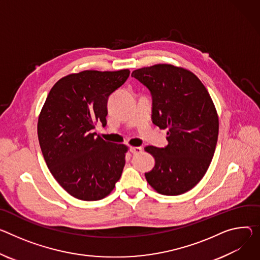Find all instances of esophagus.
Wrapping results in <instances>:
<instances>
[{"label":"esophagus","mask_w":260,"mask_h":260,"mask_svg":"<svg viewBox=\"0 0 260 260\" xmlns=\"http://www.w3.org/2000/svg\"><path fill=\"white\" fill-rule=\"evenodd\" d=\"M142 147H131V151L133 154H139L142 152Z\"/></svg>","instance_id":"34e87169"}]
</instances>
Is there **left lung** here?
Here are the masks:
<instances>
[{
	"label": "left lung",
	"instance_id": "left-lung-1",
	"mask_svg": "<svg viewBox=\"0 0 260 260\" xmlns=\"http://www.w3.org/2000/svg\"><path fill=\"white\" fill-rule=\"evenodd\" d=\"M152 98V123L167 128L168 145L147 146L155 159L145 173L156 192L167 196L193 188L206 173L214 156L219 118L201 81L191 72L170 64L143 67L132 73Z\"/></svg>",
	"mask_w": 260,
	"mask_h": 260
}]
</instances>
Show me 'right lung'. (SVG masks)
Masks as SVG:
<instances>
[{"label": "right lung", "mask_w": 260, "mask_h": 260, "mask_svg": "<svg viewBox=\"0 0 260 260\" xmlns=\"http://www.w3.org/2000/svg\"><path fill=\"white\" fill-rule=\"evenodd\" d=\"M129 77V70L85 72L59 80L38 118V140L46 165L64 190L80 200L108 196L119 180L127 147L96 137V122L107 125L108 99Z\"/></svg>", "instance_id": "obj_1"}]
</instances>
